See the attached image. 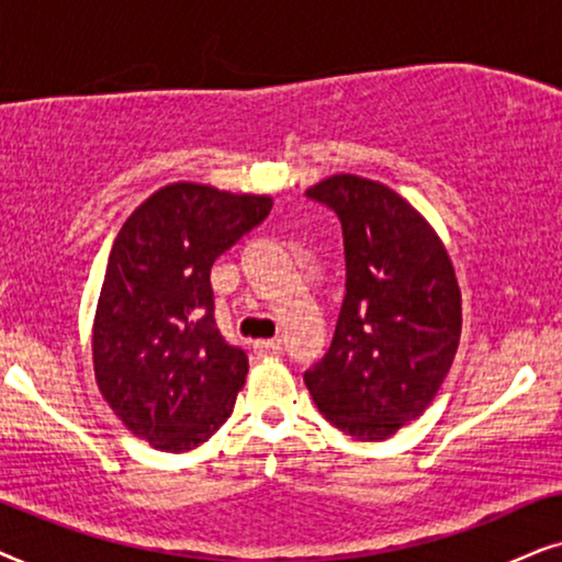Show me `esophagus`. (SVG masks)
I'll use <instances>...</instances> for the list:
<instances>
[{
  "label": "esophagus",
  "mask_w": 562,
  "mask_h": 562,
  "mask_svg": "<svg viewBox=\"0 0 562 562\" xmlns=\"http://www.w3.org/2000/svg\"><path fill=\"white\" fill-rule=\"evenodd\" d=\"M254 355L277 357V355H282V347H280V341H274V339H261V341H254Z\"/></svg>",
  "instance_id": "obj_1"
}]
</instances>
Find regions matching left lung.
I'll list each match as a JSON object with an SVG mask.
<instances>
[{
  "label": "left lung",
  "instance_id": "obj_1",
  "mask_svg": "<svg viewBox=\"0 0 562 562\" xmlns=\"http://www.w3.org/2000/svg\"><path fill=\"white\" fill-rule=\"evenodd\" d=\"M305 194L341 223L347 295L331 347L303 380L336 429L380 442L424 414L452 368L462 328L452 261L391 187L336 175Z\"/></svg>",
  "mask_w": 562,
  "mask_h": 562
}]
</instances>
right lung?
Listing matches in <instances>:
<instances>
[{
  "label": "right lung",
  "instance_id": "obj_1",
  "mask_svg": "<svg viewBox=\"0 0 562 562\" xmlns=\"http://www.w3.org/2000/svg\"><path fill=\"white\" fill-rule=\"evenodd\" d=\"M269 211L267 194L177 182L138 205L112 244L94 375L120 422L156 450H194L234 411L249 359L215 324L211 267Z\"/></svg>",
  "mask_w": 562,
  "mask_h": 562
}]
</instances>
